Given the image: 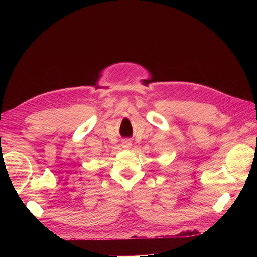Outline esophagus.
<instances>
[{
	"mask_svg": "<svg viewBox=\"0 0 257 257\" xmlns=\"http://www.w3.org/2000/svg\"><path fill=\"white\" fill-rule=\"evenodd\" d=\"M122 145L124 148H130L132 146V143H131V141H128V139H125V141L122 143Z\"/></svg>",
	"mask_w": 257,
	"mask_h": 257,
	"instance_id": "34e87169",
	"label": "esophagus"
}]
</instances>
